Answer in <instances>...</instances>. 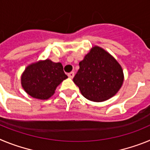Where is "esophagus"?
I'll use <instances>...</instances> for the list:
<instances>
[{
	"label": "esophagus",
	"mask_w": 150,
	"mask_h": 150,
	"mask_svg": "<svg viewBox=\"0 0 150 150\" xmlns=\"http://www.w3.org/2000/svg\"><path fill=\"white\" fill-rule=\"evenodd\" d=\"M67 76H68L70 78H71V79H72V78H74V72L69 73V74H67Z\"/></svg>",
	"instance_id": "1"
}]
</instances>
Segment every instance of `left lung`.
I'll return each mask as SVG.
<instances>
[{
	"label": "left lung",
	"instance_id": "left-lung-1",
	"mask_svg": "<svg viewBox=\"0 0 150 150\" xmlns=\"http://www.w3.org/2000/svg\"><path fill=\"white\" fill-rule=\"evenodd\" d=\"M79 65L73 80L88 100L104 101L114 96L122 87V68L104 49L98 46L92 47Z\"/></svg>",
	"mask_w": 150,
	"mask_h": 150
}]
</instances>
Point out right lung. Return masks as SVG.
I'll use <instances>...</instances> for the list:
<instances>
[{"label": "right lung", "mask_w": 150, "mask_h": 150, "mask_svg": "<svg viewBox=\"0 0 150 150\" xmlns=\"http://www.w3.org/2000/svg\"><path fill=\"white\" fill-rule=\"evenodd\" d=\"M67 78L62 63L46 59L29 64L22 73L21 83L29 95L40 100H47Z\"/></svg>", "instance_id": "right-lung-1"}]
</instances>
